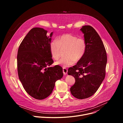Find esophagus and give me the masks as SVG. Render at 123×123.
Here are the masks:
<instances>
[{"instance_id": "34e87169", "label": "esophagus", "mask_w": 123, "mask_h": 123, "mask_svg": "<svg viewBox=\"0 0 123 123\" xmlns=\"http://www.w3.org/2000/svg\"><path fill=\"white\" fill-rule=\"evenodd\" d=\"M63 72L64 75H66L68 73V69L66 68H63Z\"/></svg>"}]
</instances>
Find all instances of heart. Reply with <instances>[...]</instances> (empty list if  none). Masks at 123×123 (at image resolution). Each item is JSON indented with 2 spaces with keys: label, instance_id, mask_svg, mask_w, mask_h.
<instances>
[{
  "label": "heart",
  "instance_id": "heart-1",
  "mask_svg": "<svg viewBox=\"0 0 123 123\" xmlns=\"http://www.w3.org/2000/svg\"><path fill=\"white\" fill-rule=\"evenodd\" d=\"M66 48V56L55 62L56 65L63 67L71 66L75 61L78 62L83 58L86 51V43L83 38H78L70 33L63 34L50 43L49 49L52 58L59 59L61 56V49Z\"/></svg>",
  "mask_w": 123,
  "mask_h": 123
}]
</instances>
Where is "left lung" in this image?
<instances>
[{"mask_svg":"<svg viewBox=\"0 0 123 123\" xmlns=\"http://www.w3.org/2000/svg\"><path fill=\"white\" fill-rule=\"evenodd\" d=\"M86 43L85 55L76 65L68 68V74L75 79L70 89L75 98L83 99L93 95L106 75L107 55L104 44L95 29L84 26L80 29Z\"/></svg>","mask_w":123,"mask_h":123,"instance_id":"obj_1","label":"left lung"}]
</instances>
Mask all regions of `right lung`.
I'll list each match as a JSON object with an SVG mask.
<instances>
[{
	"instance_id": "1",
	"label": "right lung",
	"mask_w": 123,
	"mask_h": 123,
	"mask_svg": "<svg viewBox=\"0 0 123 123\" xmlns=\"http://www.w3.org/2000/svg\"><path fill=\"white\" fill-rule=\"evenodd\" d=\"M43 28L31 29L22 40L17 55L19 79L26 92L33 98L42 100L53 91L55 82L63 76V69L54 63L49 45L52 33L47 36Z\"/></svg>"
}]
</instances>
